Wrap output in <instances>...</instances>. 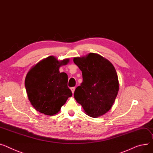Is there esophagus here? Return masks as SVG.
I'll list each match as a JSON object with an SVG mask.
<instances>
[{"label":"esophagus","mask_w":153,"mask_h":153,"mask_svg":"<svg viewBox=\"0 0 153 153\" xmlns=\"http://www.w3.org/2000/svg\"><path fill=\"white\" fill-rule=\"evenodd\" d=\"M75 89H76V88H75V87H71V91H72V93H73V94H74V91H75Z\"/></svg>","instance_id":"esophagus-1"}]
</instances>
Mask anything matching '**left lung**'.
<instances>
[{
	"instance_id": "8db88e82",
	"label": "left lung",
	"mask_w": 153,
	"mask_h": 153,
	"mask_svg": "<svg viewBox=\"0 0 153 153\" xmlns=\"http://www.w3.org/2000/svg\"><path fill=\"white\" fill-rule=\"evenodd\" d=\"M73 61L82 71L83 78L82 84L75 90L76 100L87 115L92 117L103 116L113 106L119 89L114 66L94 53L75 57Z\"/></svg>"
}]
</instances>
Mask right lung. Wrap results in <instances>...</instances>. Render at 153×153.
Returning a JSON list of instances; mask_svg holds the SVG:
<instances>
[{"label": "right lung", "mask_w": 153, "mask_h": 153, "mask_svg": "<svg viewBox=\"0 0 153 153\" xmlns=\"http://www.w3.org/2000/svg\"><path fill=\"white\" fill-rule=\"evenodd\" d=\"M69 59L58 61L50 56L40 61L26 76L25 87L29 100L40 113L53 116L58 113L72 92L68 87V75L59 68Z\"/></svg>", "instance_id": "right-lung-1"}]
</instances>
